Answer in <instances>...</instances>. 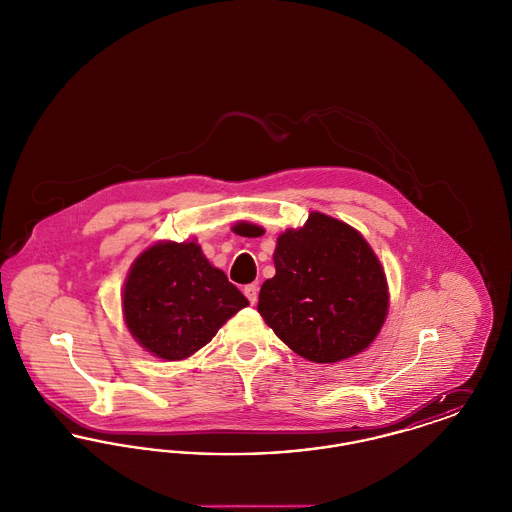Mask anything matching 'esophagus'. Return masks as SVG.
Listing matches in <instances>:
<instances>
[{
  "mask_svg": "<svg viewBox=\"0 0 512 512\" xmlns=\"http://www.w3.org/2000/svg\"><path fill=\"white\" fill-rule=\"evenodd\" d=\"M244 293L245 297L249 299V303H251V305H255V303H257V297H259V288H257V284H249V286H245Z\"/></svg>",
  "mask_w": 512,
  "mask_h": 512,
  "instance_id": "34e87169",
  "label": "esophagus"
}]
</instances>
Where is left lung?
<instances>
[{
  "instance_id": "1",
  "label": "left lung",
  "mask_w": 512,
  "mask_h": 512,
  "mask_svg": "<svg viewBox=\"0 0 512 512\" xmlns=\"http://www.w3.org/2000/svg\"><path fill=\"white\" fill-rule=\"evenodd\" d=\"M236 226L242 236L265 232L257 224ZM272 261L276 274L261 286L257 311L293 353L311 363H340L378 338L390 288L359 230L313 211L301 228L278 236Z\"/></svg>"
}]
</instances>
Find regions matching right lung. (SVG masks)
Wrapping results in <instances>:
<instances>
[{"label":"right lung","mask_w":512,"mask_h":512,"mask_svg":"<svg viewBox=\"0 0 512 512\" xmlns=\"http://www.w3.org/2000/svg\"><path fill=\"white\" fill-rule=\"evenodd\" d=\"M121 299L132 338L163 361L192 357L249 305L195 240L146 247L126 274Z\"/></svg>","instance_id":"add662e5"}]
</instances>
